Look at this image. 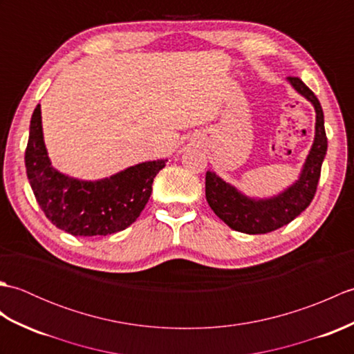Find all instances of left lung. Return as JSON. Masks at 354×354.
<instances>
[{
  "instance_id": "1",
  "label": "left lung",
  "mask_w": 354,
  "mask_h": 354,
  "mask_svg": "<svg viewBox=\"0 0 354 354\" xmlns=\"http://www.w3.org/2000/svg\"><path fill=\"white\" fill-rule=\"evenodd\" d=\"M288 80L299 94L312 102L317 112L315 141L298 181L275 198L251 199L216 176V173L207 171L205 175V196L208 205L230 228L246 232V234H266V232L284 227L310 205L317 193L321 165L327 152L324 112L317 95L306 86L301 79L289 76Z\"/></svg>"
}]
</instances>
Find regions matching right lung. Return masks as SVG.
Segmentation results:
<instances>
[{
    "mask_svg": "<svg viewBox=\"0 0 354 354\" xmlns=\"http://www.w3.org/2000/svg\"><path fill=\"white\" fill-rule=\"evenodd\" d=\"M167 160L147 161L100 181H79L53 167L44 145L41 104L32 120L26 170L47 219L73 236H109L129 227L145 209L156 173Z\"/></svg>",
    "mask_w": 354,
    "mask_h": 354,
    "instance_id": "add662e5",
    "label": "right lung"
}]
</instances>
